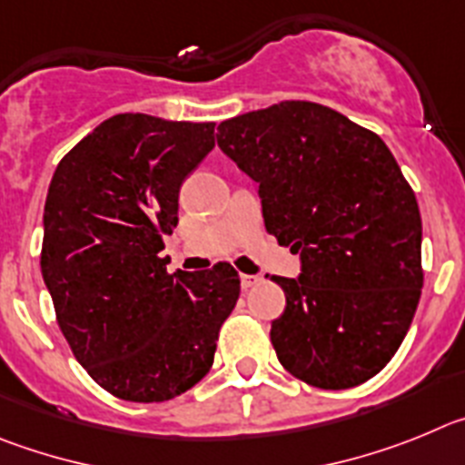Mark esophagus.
<instances>
[{"label":"esophagus","mask_w":465,"mask_h":465,"mask_svg":"<svg viewBox=\"0 0 465 465\" xmlns=\"http://www.w3.org/2000/svg\"><path fill=\"white\" fill-rule=\"evenodd\" d=\"M259 282H262V278H259V275H245V273L241 275L242 290H250V287H254V284H259Z\"/></svg>","instance_id":"1"}]
</instances>
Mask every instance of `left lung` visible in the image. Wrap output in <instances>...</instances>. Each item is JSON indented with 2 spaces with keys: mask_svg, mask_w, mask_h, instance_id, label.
Instances as JSON below:
<instances>
[{
  "mask_svg": "<svg viewBox=\"0 0 465 465\" xmlns=\"http://www.w3.org/2000/svg\"><path fill=\"white\" fill-rule=\"evenodd\" d=\"M217 145L259 183L266 232L301 254L273 275L280 363L320 389L378 375L408 333L424 284L415 192L378 134L312 102H280L217 127Z\"/></svg>",
  "mask_w": 465,
  "mask_h": 465,
  "instance_id": "1",
  "label": "left lung"
}]
</instances>
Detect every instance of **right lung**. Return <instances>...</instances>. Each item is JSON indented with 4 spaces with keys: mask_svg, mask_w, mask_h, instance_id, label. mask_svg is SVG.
Masks as SVG:
<instances>
[{
    "mask_svg": "<svg viewBox=\"0 0 465 465\" xmlns=\"http://www.w3.org/2000/svg\"><path fill=\"white\" fill-rule=\"evenodd\" d=\"M215 145V123L145 113L104 120L57 164L41 273L57 324L99 387L134 403L185 394L211 371L241 294L232 263L166 271L178 192Z\"/></svg>",
    "mask_w": 465,
    "mask_h": 465,
    "instance_id": "obj_1",
    "label": "right lung"
}]
</instances>
